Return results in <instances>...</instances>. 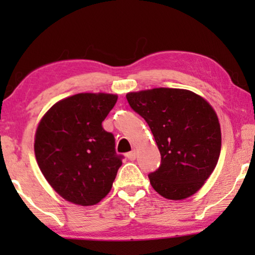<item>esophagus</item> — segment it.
I'll return each instance as SVG.
<instances>
[{"instance_id":"obj_1","label":"esophagus","mask_w":255,"mask_h":255,"mask_svg":"<svg viewBox=\"0 0 255 255\" xmlns=\"http://www.w3.org/2000/svg\"><path fill=\"white\" fill-rule=\"evenodd\" d=\"M135 155H137V152L134 151H131V152H128V154H127V158L128 159V160H131V161H133V160L135 159Z\"/></svg>"}]
</instances>
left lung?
I'll return each mask as SVG.
<instances>
[{
	"mask_svg": "<svg viewBox=\"0 0 255 255\" xmlns=\"http://www.w3.org/2000/svg\"><path fill=\"white\" fill-rule=\"evenodd\" d=\"M132 110L148 124L161 163L148 174L156 193L183 200L196 193L217 165L222 146L215 110L193 92L155 88L128 93Z\"/></svg>",
	"mask_w": 255,
	"mask_h": 255,
	"instance_id": "1",
	"label": "left lung"
}]
</instances>
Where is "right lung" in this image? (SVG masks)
<instances>
[{"label":"right lung","mask_w":255,"mask_h":255,"mask_svg":"<svg viewBox=\"0 0 255 255\" xmlns=\"http://www.w3.org/2000/svg\"><path fill=\"white\" fill-rule=\"evenodd\" d=\"M117 102L113 94H76L59 101L40 121L34 153L45 179L74 204L94 205L109 193L123 155L102 122Z\"/></svg>","instance_id":"1"}]
</instances>
